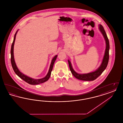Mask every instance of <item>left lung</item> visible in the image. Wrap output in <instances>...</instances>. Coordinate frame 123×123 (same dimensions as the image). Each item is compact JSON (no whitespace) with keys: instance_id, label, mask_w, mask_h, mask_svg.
<instances>
[{"instance_id":"obj_1","label":"left lung","mask_w":123,"mask_h":123,"mask_svg":"<svg viewBox=\"0 0 123 123\" xmlns=\"http://www.w3.org/2000/svg\"><path fill=\"white\" fill-rule=\"evenodd\" d=\"M99 29L102 34L103 35L104 39L105 40V43H106V48H105V52L104 54V56L103 59L102 61V63L100 65L99 67L97 70L94 71V72H92L87 74H78L76 73L75 70H73L70 61L68 60V63L70 67V69L71 73L72 75L75 76L76 78L81 80L82 81H94V80L96 79L98 77L102 74V73L105 70V68L107 67V65L109 61V42L107 36L106 34L105 31L104 29V28L101 25H99Z\"/></svg>"}]
</instances>
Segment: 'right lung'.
I'll use <instances>...</instances> for the list:
<instances>
[{
  "label": "right lung",
  "mask_w": 123,
  "mask_h": 123,
  "mask_svg": "<svg viewBox=\"0 0 123 123\" xmlns=\"http://www.w3.org/2000/svg\"><path fill=\"white\" fill-rule=\"evenodd\" d=\"M18 30L17 31L16 33H15V35H14V38L12 44L11 50V60L12 67L13 68V70L18 76H19V77H20L21 79H22L24 81L27 82V83H29L31 85H37V84H39L42 83H43L44 82H46L49 79V78L50 77L51 74V72L53 70V65H54V62H55L56 59H57V57L58 55H57L55 56V57H54V58L52 59L51 63L50 64V68H49V70L48 71V72L47 74V76H45V77H44L43 78H41V79H33L32 78L29 77V76H27L24 75V74L21 73L18 70V67L16 65V63L15 62L14 58V53H13L14 45V43H15V39H16V35L18 33Z\"/></svg>",
  "instance_id": "obj_1"
}]
</instances>
